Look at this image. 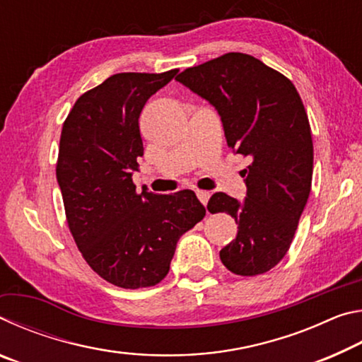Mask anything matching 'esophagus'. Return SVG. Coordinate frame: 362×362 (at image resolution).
I'll return each mask as SVG.
<instances>
[{
  "label": "esophagus",
  "mask_w": 362,
  "mask_h": 362,
  "mask_svg": "<svg viewBox=\"0 0 362 362\" xmlns=\"http://www.w3.org/2000/svg\"><path fill=\"white\" fill-rule=\"evenodd\" d=\"M196 196H198V199L206 206L207 201L211 198V192H206V189H196Z\"/></svg>",
  "instance_id": "obj_1"
}]
</instances>
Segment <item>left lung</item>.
<instances>
[{
	"mask_svg": "<svg viewBox=\"0 0 362 362\" xmlns=\"http://www.w3.org/2000/svg\"><path fill=\"white\" fill-rule=\"evenodd\" d=\"M177 81L206 99L222 119L226 144L250 159L241 170L247 194L211 196V214L236 220V240L220 250L231 273L255 276L283 260L311 192L313 140L289 78L249 54L228 52L192 66Z\"/></svg>",
	"mask_w": 362,
	"mask_h": 362,
	"instance_id": "1",
	"label": "left lung"
}]
</instances>
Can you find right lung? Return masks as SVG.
<instances>
[{"instance_id":"right-lung-1","label":"right lung","mask_w":362,"mask_h":362,"mask_svg":"<svg viewBox=\"0 0 362 362\" xmlns=\"http://www.w3.org/2000/svg\"><path fill=\"white\" fill-rule=\"evenodd\" d=\"M179 70L116 73L75 102L60 134L57 182L66 223L88 265L122 289L158 284L177 241L206 216L192 189L136 192L139 116Z\"/></svg>"}]
</instances>
